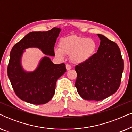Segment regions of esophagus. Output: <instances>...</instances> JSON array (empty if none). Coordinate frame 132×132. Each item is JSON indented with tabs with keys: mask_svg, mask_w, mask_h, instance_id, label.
Returning a JSON list of instances; mask_svg holds the SVG:
<instances>
[{
	"mask_svg": "<svg viewBox=\"0 0 132 132\" xmlns=\"http://www.w3.org/2000/svg\"><path fill=\"white\" fill-rule=\"evenodd\" d=\"M66 69L67 70H70V69H71V67L70 65L67 64L66 65Z\"/></svg>",
	"mask_w": 132,
	"mask_h": 132,
	"instance_id": "1",
	"label": "esophagus"
}]
</instances>
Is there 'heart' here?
<instances>
[{
	"instance_id": "obj_1",
	"label": "heart",
	"mask_w": 132,
	"mask_h": 132,
	"mask_svg": "<svg viewBox=\"0 0 132 132\" xmlns=\"http://www.w3.org/2000/svg\"><path fill=\"white\" fill-rule=\"evenodd\" d=\"M59 48H55L54 54L59 59H64L65 54L70 55L74 64H80L88 61L94 54L96 44L93 39L84 37L69 36L59 42Z\"/></svg>"
}]
</instances>
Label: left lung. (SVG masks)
<instances>
[{"mask_svg": "<svg viewBox=\"0 0 132 132\" xmlns=\"http://www.w3.org/2000/svg\"><path fill=\"white\" fill-rule=\"evenodd\" d=\"M101 42L97 53L75 67V87L82 98L100 101L117 91L124 70L121 51L115 42L97 34Z\"/></svg>", "mask_w": 132, "mask_h": 132, "instance_id": "left-lung-1", "label": "left lung"}]
</instances>
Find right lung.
Here are the masks:
<instances>
[{"label":"right lung","mask_w":132,"mask_h":132,"mask_svg":"<svg viewBox=\"0 0 132 132\" xmlns=\"http://www.w3.org/2000/svg\"><path fill=\"white\" fill-rule=\"evenodd\" d=\"M61 31L55 27L48 31L31 32L14 45L7 72L13 90L20 100L40 105L47 103L53 96L56 81L66 68L64 64H53L48 56H54V44ZM30 47L40 49L47 56L41 58L35 70L28 72L23 68L21 58L25 50Z\"/></svg>","instance_id":"1"}]
</instances>
